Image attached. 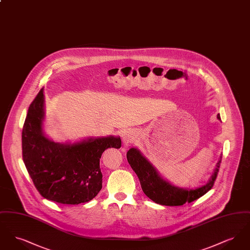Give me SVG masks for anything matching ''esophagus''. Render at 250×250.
<instances>
[{"mask_svg": "<svg viewBox=\"0 0 250 250\" xmlns=\"http://www.w3.org/2000/svg\"><path fill=\"white\" fill-rule=\"evenodd\" d=\"M136 137H137V135H136L135 132L130 130L125 131V132L124 133V135H123V142H124V144H125V145H128L129 143H132V142L136 139Z\"/></svg>", "mask_w": 250, "mask_h": 250, "instance_id": "obj_1", "label": "esophagus"}]
</instances>
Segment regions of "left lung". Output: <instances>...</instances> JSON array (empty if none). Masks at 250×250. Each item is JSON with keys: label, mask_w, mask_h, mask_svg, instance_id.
<instances>
[{"label": "left lung", "mask_w": 250, "mask_h": 250, "mask_svg": "<svg viewBox=\"0 0 250 250\" xmlns=\"http://www.w3.org/2000/svg\"><path fill=\"white\" fill-rule=\"evenodd\" d=\"M217 119L221 121L219 114H217ZM126 157L132 169L139 177L144 194L155 203L166 206H180L186 202H194L206 194L214 186L222 158L220 156L211 178L205 185L197 188H184L163 178L139 149L131 147Z\"/></svg>", "instance_id": "1"}]
</instances>
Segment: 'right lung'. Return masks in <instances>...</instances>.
<instances>
[{"label": "right lung", "mask_w": 250, "mask_h": 250, "mask_svg": "<svg viewBox=\"0 0 250 250\" xmlns=\"http://www.w3.org/2000/svg\"><path fill=\"white\" fill-rule=\"evenodd\" d=\"M45 95L41 89L30 105L22 129V157L36 189L62 204L90 202L102 188L100 158L107 148H120L119 136L55 143L45 134Z\"/></svg>", "instance_id": "add662e5"}]
</instances>
